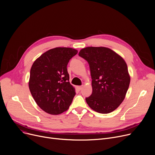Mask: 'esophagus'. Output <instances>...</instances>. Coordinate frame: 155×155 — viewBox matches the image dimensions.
<instances>
[{"label":"esophagus","instance_id":"34e87169","mask_svg":"<svg viewBox=\"0 0 155 155\" xmlns=\"http://www.w3.org/2000/svg\"><path fill=\"white\" fill-rule=\"evenodd\" d=\"M82 87H83L82 85V86H78V87H77V88L78 89V91H81V90H82Z\"/></svg>","mask_w":155,"mask_h":155}]
</instances>
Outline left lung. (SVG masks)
I'll use <instances>...</instances> for the list:
<instances>
[{
  "instance_id": "left-lung-1",
  "label": "left lung",
  "mask_w": 155,
  "mask_h": 155,
  "mask_svg": "<svg viewBox=\"0 0 155 155\" xmlns=\"http://www.w3.org/2000/svg\"><path fill=\"white\" fill-rule=\"evenodd\" d=\"M78 55L90 67L92 93L85 99L89 107L101 114L116 110L124 101L130 84L124 59L105 47H87Z\"/></svg>"
}]
</instances>
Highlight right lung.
<instances>
[{
	"label": "right lung",
	"mask_w": 155,
	"mask_h": 155,
	"mask_svg": "<svg viewBox=\"0 0 155 155\" xmlns=\"http://www.w3.org/2000/svg\"><path fill=\"white\" fill-rule=\"evenodd\" d=\"M71 48H55L41 55L30 71L29 88L38 106L57 115L66 111L76 93L69 82L67 64L77 54Z\"/></svg>",
	"instance_id": "add662e5"
}]
</instances>
